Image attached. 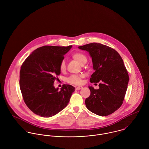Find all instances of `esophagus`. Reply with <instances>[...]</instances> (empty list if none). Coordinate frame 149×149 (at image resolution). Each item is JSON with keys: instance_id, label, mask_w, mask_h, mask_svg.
I'll list each match as a JSON object with an SVG mask.
<instances>
[{"instance_id": "1", "label": "esophagus", "mask_w": 149, "mask_h": 149, "mask_svg": "<svg viewBox=\"0 0 149 149\" xmlns=\"http://www.w3.org/2000/svg\"><path fill=\"white\" fill-rule=\"evenodd\" d=\"M82 88H83V86H77V87L76 88V90H77V91L80 90V89H81Z\"/></svg>"}]
</instances>
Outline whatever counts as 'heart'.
Segmentation results:
<instances>
[{
  "mask_svg": "<svg viewBox=\"0 0 149 149\" xmlns=\"http://www.w3.org/2000/svg\"><path fill=\"white\" fill-rule=\"evenodd\" d=\"M72 58L81 65H84L87 61V57L85 54L81 52H75L72 54ZM66 66L65 60L61 61L60 64V70L64 72L66 70ZM82 75H72L67 79V82L72 84H80L81 83Z\"/></svg>",
  "mask_w": 149,
  "mask_h": 149,
  "instance_id": "1",
  "label": "heart"
}]
</instances>
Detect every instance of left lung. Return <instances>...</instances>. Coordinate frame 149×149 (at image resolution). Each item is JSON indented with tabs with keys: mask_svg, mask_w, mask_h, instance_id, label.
Here are the masks:
<instances>
[{
	"mask_svg": "<svg viewBox=\"0 0 149 149\" xmlns=\"http://www.w3.org/2000/svg\"><path fill=\"white\" fill-rule=\"evenodd\" d=\"M79 48L89 53L95 72L91 83H100L99 88L89 86L90 96L85 99L86 108L99 116H108L123 104L129 76L120 54L113 49L99 43H91Z\"/></svg>",
	"mask_w": 149,
	"mask_h": 149,
	"instance_id": "left-lung-1",
	"label": "left lung"
}]
</instances>
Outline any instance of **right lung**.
Masks as SVG:
<instances>
[{
    "label": "right lung",
    "mask_w": 149,
    "mask_h": 149,
    "mask_svg": "<svg viewBox=\"0 0 149 149\" xmlns=\"http://www.w3.org/2000/svg\"><path fill=\"white\" fill-rule=\"evenodd\" d=\"M72 47L43 46L36 49L23 63L19 86L28 108L40 116L49 118L68 105L74 87L64 84L58 91L54 82L61 73L60 64Z\"/></svg>",
    "instance_id": "add662e5"
}]
</instances>
